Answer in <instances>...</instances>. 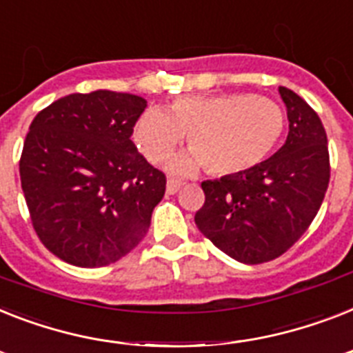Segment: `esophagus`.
<instances>
[{
	"label": "esophagus",
	"instance_id": "34e87169",
	"mask_svg": "<svg viewBox=\"0 0 353 353\" xmlns=\"http://www.w3.org/2000/svg\"><path fill=\"white\" fill-rule=\"evenodd\" d=\"M183 183L179 181V179H174V177H168V181H167V192L168 194H176L179 188H181Z\"/></svg>",
	"mask_w": 353,
	"mask_h": 353
}]
</instances>
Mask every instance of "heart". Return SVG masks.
I'll use <instances>...</instances> for the list:
<instances>
[{
    "label": "heart",
    "instance_id": "heart-1",
    "mask_svg": "<svg viewBox=\"0 0 353 353\" xmlns=\"http://www.w3.org/2000/svg\"><path fill=\"white\" fill-rule=\"evenodd\" d=\"M285 130V112L274 99L243 92L192 94L148 108L134 127V143L150 163H159L186 134L190 148L168 167L192 174L205 165L212 174H241L263 163Z\"/></svg>",
    "mask_w": 353,
    "mask_h": 353
}]
</instances>
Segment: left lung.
Returning <instances> with one entry per match:
<instances>
[{"instance_id": "obj_1", "label": "left lung", "mask_w": 353, "mask_h": 353, "mask_svg": "<svg viewBox=\"0 0 353 353\" xmlns=\"http://www.w3.org/2000/svg\"><path fill=\"white\" fill-rule=\"evenodd\" d=\"M288 136L279 150L250 170L203 181L205 205L196 225L226 256L259 265L283 256L306 230L330 181L326 132L301 96L279 87Z\"/></svg>"}]
</instances>
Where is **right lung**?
<instances>
[{"instance_id": "right-lung-1", "label": "right lung", "mask_w": 353, "mask_h": 353, "mask_svg": "<svg viewBox=\"0 0 353 353\" xmlns=\"http://www.w3.org/2000/svg\"><path fill=\"white\" fill-rule=\"evenodd\" d=\"M147 101L134 94H70L28 128L19 177L37 237L83 268L107 266L139 245L167 177L132 143Z\"/></svg>"}]
</instances>
